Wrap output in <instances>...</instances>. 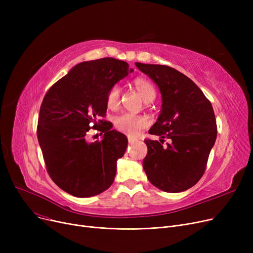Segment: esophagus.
<instances>
[{"label":"esophagus","instance_id":"obj_1","mask_svg":"<svg viewBox=\"0 0 253 253\" xmlns=\"http://www.w3.org/2000/svg\"><path fill=\"white\" fill-rule=\"evenodd\" d=\"M128 141H129L130 143H132V142H134V141H136V138H134V137H132V136H128Z\"/></svg>","mask_w":253,"mask_h":253}]
</instances>
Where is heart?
Listing matches in <instances>:
<instances>
[{"label": "heart", "instance_id": "heart-1", "mask_svg": "<svg viewBox=\"0 0 253 253\" xmlns=\"http://www.w3.org/2000/svg\"><path fill=\"white\" fill-rule=\"evenodd\" d=\"M135 88L143 97L145 101H150L156 97V90L153 84L149 80L144 78H137L133 82ZM120 98H121V89L119 85L112 86L108 93H106V105L111 110L117 109L120 104ZM114 125L117 130L123 132L125 134L134 136L137 135L140 130L149 125V120L147 117L141 115H135L131 113H123L115 117Z\"/></svg>", "mask_w": 253, "mask_h": 253}]
</instances>
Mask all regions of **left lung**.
I'll return each mask as SVG.
<instances>
[{
	"mask_svg": "<svg viewBox=\"0 0 253 253\" xmlns=\"http://www.w3.org/2000/svg\"><path fill=\"white\" fill-rule=\"evenodd\" d=\"M135 65L158 85L162 110L150 134L164 139H145L148 154L143 169L149 180L167 193L192 188L203 176L214 145L217 128L211 102L190 78L161 64Z\"/></svg>",
	"mask_w": 253,
	"mask_h": 253,
	"instance_id": "1",
	"label": "left lung"
}]
</instances>
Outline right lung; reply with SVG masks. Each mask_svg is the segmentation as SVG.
Returning <instances> with one entry per match:
<instances>
[{"mask_svg":"<svg viewBox=\"0 0 253 253\" xmlns=\"http://www.w3.org/2000/svg\"><path fill=\"white\" fill-rule=\"evenodd\" d=\"M133 70L112 57L75 65L48 90L38 120L37 135L51 179L64 192L88 198L114 182L118 159L127 137L104 120L106 93ZM99 127L103 139L86 140L90 127Z\"/></svg>","mask_w":253,"mask_h":253,"instance_id":"obj_1","label":"right lung"}]
</instances>
